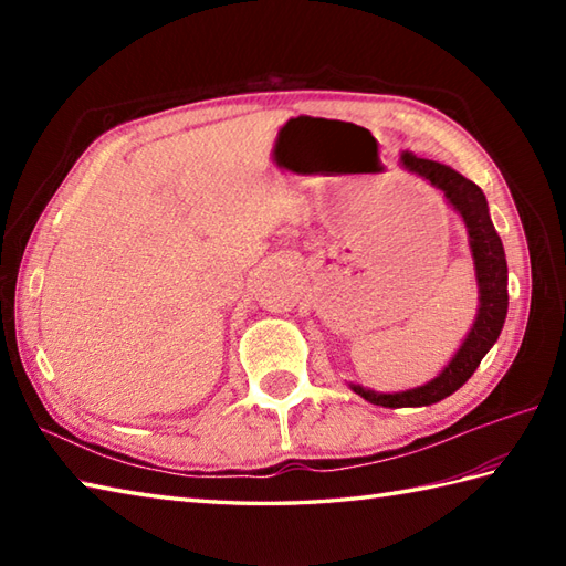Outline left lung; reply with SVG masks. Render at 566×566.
<instances>
[{"mask_svg":"<svg viewBox=\"0 0 566 566\" xmlns=\"http://www.w3.org/2000/svg\"><path fill=\"white\" fill-rule=\"evenodd\" d=\"M403 165L408 170L426 177L430 185L444 191V197L452 207L460 211L469 231V245H472V255L476 264V282H479V314L474 321V328L469 331L467 340L460 350L452 357V363L440 371V377L428 381L426 387L408 389L401 394H375L363 387H355L363 399L369 403H377L384 408H406V406H430L442 401L444 396L454 394L462 384L474 375V369L482 363L489 347L499 340V333L503 328L509 311V268L506 255H503L501 238L496 233L494 223L489 219V207L484 191L479 189L472 179L454 172L452 167L440 165L436 160H423L416 153L401 155Z\"/></svg>","mask_w":566,"mask_h":566,"instance_id":"1","label":"left lung"}]
</instances>
